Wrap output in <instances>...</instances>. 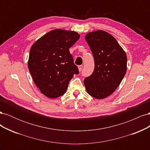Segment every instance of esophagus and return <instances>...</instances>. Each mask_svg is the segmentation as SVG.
<instances>
[{
    "instance_id": "1",
    "label": "esophagus",
    "mask_w": 150,
    "mask_h": 150,
    "mask_svg": "<svg viewBox=\"0 0 150 150\" xmlns=\"http://www.w3.org/2000/svg\"><path fill=\"white\" fill-rule=\"evenodd\" d=\"M83 65H80L78 66V69H79V71H81L83 69Z\"/></svg>"
}]
</instances>
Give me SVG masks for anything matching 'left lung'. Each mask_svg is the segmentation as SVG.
Here are the masks:
<instances>
[{"instance_id": "left-lung-1", "label": "left lung", "mask_w": 150, "mask_h": 150, "mask_svg": "<svg viewBox=\"0 0 150 150\" xmlns=\"http://www.w3.org/2000/svg\"><path fill=\"white\" fill-rule=\"evenodd\" d=\"M85 39L93 53L94 69L84 79V84L90 96L103 99L114 92L123 79L127 69L126 54L107 32H91Z\"/></svg>"}]
</instances>
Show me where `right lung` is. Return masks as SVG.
Listing matches in <instances>:
<instances>
[{
	"label": "right lung",
	"instance_id": "add662e5",
	"mask_svg": "<svg viewBox=\"0 0 150 150\" xmlns=\"http://www.w3.org/2000/svg\"><path fill=\"white\" fill-rule=\"evenodd\" d=\"M79 38L76 32L57 29L44 35L32 46L29 70L34 83L46 96H62L74 74H79L69 49Z\"/></svg>",
	"mask_w": 150,
	"mask_h": 150
}]
</instances>
